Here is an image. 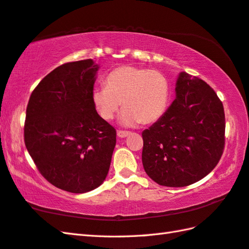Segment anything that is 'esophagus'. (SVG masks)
I'll list each match as a JSON object with an SVG mask.
<instances>
[{
	"mask_svg": "<svg viewBox=\"0 0 249 249\" xmlns=\"http://www.w3.org/2000/svg\"><path fill=\"white\" fill-rule=\"evenodd\" d=\"M129 134H130L129 131L119 130V131H118V137H120V138H125V137H127Z\"/></svg>",
	"mask_w": 249,
	"mask_h": 249,
	"instance_id": "esophagus-1",
	"label": "esophagus"
}]
</instances>
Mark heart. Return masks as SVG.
Returning <instances> with one entry per match:
<instances>
[{
    "label": "heart",
    "mask_w": 249,
    "mask_h": 249,
    "mask_svg": "<svg viewBox=\"0 0 249 249\" xmlns=\"http://www.w3.org/2000/svg\"><path fill=\"white\" fill-rule=\"evenodd\" d=\"M105 83L92 91V103L105 121L114 118L121 103V121L126 125L155 123L168 108L170 82L158 71L122 65L108 73Z\"/></svg>",
    "instance_id": "heart-1"
}]
</instances>
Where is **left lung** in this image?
<instances>
[{
  "label": "left lung",
  "instance_id": "8db88e82",
  "mask_svg": "<svg viewBox=\"0 0 249 249\" xmlns=\"http://www.w3.org/2000/svg\"><path fill=\"white\" fill-rule=\"evenodd\" d=\"M177 97L156 123L143 130L142 163L153 181L184 187L217 166L225 149V111L208 83L181 72Z\"/></svg>",
  "mask_w": 249,
  "mask_h": 249
}]
</instances>
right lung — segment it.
<instances>
[{
    "label": "right lung",
    "instance_id": "1",
    "mask_svg": "<svg viewBox=\"0 0 249 249\" xmlns=\"http://www.w3.org/2000/svg\"><path fill=\"white\" fill-rule=\"evenodd\" d=\"M98 66L68 62L49 72L32 92L24 143L41 176L73 194L98 187L107 177L116 130L92 103Z\"/></svg>",
    "mask_w": 249,
    "mask_h": 249
}]
</instances>
